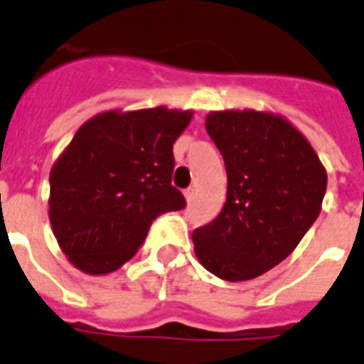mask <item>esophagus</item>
Returning <instances> with one entry per match:
<instances>
[{
	"instance_id": "34e87169",
	"label": "esophagus",
	"mask_w": 364,
	"mask_h": 364,
	"mask_svg": "<svg viewBox=\"0 0 364 364\" xmlns=\"http://www.w3.org/2000/svg\"><path fill=\"white\" fill-rule=\"evenodd\" d=\"M184 196H186V201H191L193 196H196V188H188V190L184 191Z\"/></svg>"
}]
</instances>
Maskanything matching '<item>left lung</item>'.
Masks as SVG:
<instances>
[{"mask_svg": "<svg viewBox=\"0 0 364 364\" xmlns=\"http://www.w3.org/2000/svg\"><path fill=\"white\" fill-rule=\"evenodd\" d=\"M228 174L220 214L193 232L197 260L226 281H249L296 249L321 213L326 171L298 129L255 109L205 121Z\"/></svg>", "mask_w": 364, "mask_h": 364, "instance_id": "1", "label": "left lung"}]
</instances>
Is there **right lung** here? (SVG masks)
<instances>
[{"label": "right lung", "instance_id": "1", "mask_svg": "<svg viewBox=\"0 0 364 364\" xmlns=\"http://www.w3.org/2000/svg\"><path fill=\"white\" fill-rule=\"evenodd\" d=\"M191 112H104L80 127L50 168L53 233L77 269L115 272L136 255L159 214L182 210L171 184L173 144Z\"/></svg>", "mask_w": 364, "mask_h": 364}]
</instances>
